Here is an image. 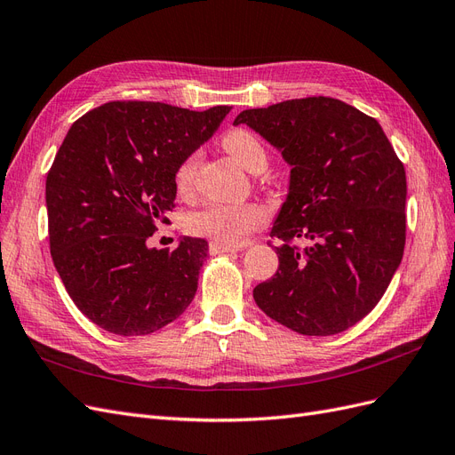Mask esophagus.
<instances>
[{
    "mask_svg": "<svg viewBox=\"0 0 455 455\" xmlns=\"http://www.w3.org/2000/svg\"><path fill=\"white\" fill-rule=\"evenodd\" d=\"M239 249H241V246H228V244H222V243H216V241H211V243H209V251H211V254L237 252Z\"/></svg>",
    "mask_w": 455,
    "mask_h": 455,
    "instance_id": "obj_1",
    "label": "esophagus"
}]
</instances>
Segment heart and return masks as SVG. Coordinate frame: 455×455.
I'll return each instance as SVG.
<instances>
[{"label":"heart","instance_id":"heart-1","mask_svg":"<svg viewBox=\"0 0 455 455\" xmlns=\"http://www.w3.org/2000/svg\"><path fill=\"white\" fill-rule=\"evenodd\" d=\"M224 148L239 161L249 172H261L267 167V149L258 136L246 129L229 131L224 136ZM201 163V151L196 149L182 159L174 172V184L178 191H189L197 167ZM267 214L259 204H220L212 203L188 216V231L194 235L206 237L228 246H237L252 231L266 224Z\"/></svg>","mask_w":455,"mask_h":455}]
</instances>
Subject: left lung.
Returning <instances> with one entry per match:
<instances>
[{"label": "left lung", "instance_id": "left-lung-1", "mask_svg": "<svg viewBox=\"0 0 455 455\" xmlns=\"http://www.w3.org/2000/svg\"><path fill=\"white\" fill-rule=\"evenodd\" d=\"M241 123L292 167L271 228L279 269L256 304L298 334H339L376 307L403 259L404 164L374 117L330 96L244 109Z\"/></svg>", "mask_w": 455, "mask_h": 455}]
</instances>
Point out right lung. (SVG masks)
I'll return each instance as SVG.
<instances>
[{
	"instance_id": "1",
	"label": "right lung",
	"mask_w": 455,
	"mask_h": 455,
	"mask_svg": "<svg viewBox=\"0 0 455 455\" xmlns=\"http://www.w3.org/2000/svg\"><path fill=\"white\" fill-rule=\"evenodd\" d=\"M229 109L116 100L68 131L45 184L51 256L74 304L108 332L151 334L194 299L206 241L184 237L172 252L146 241L169 224L178 164Z\"/></svg>"
}]
</instances>
